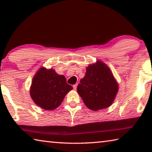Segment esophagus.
Listing matches in <instances>:
<instances>
[{
    "instance_id": "esophagus-1",
    "label": "esophagus",
    "mask_w": 152,
    "mask_h": 152,
    "mask_svg": "<svg viewBox=\"0 0 152 152\" xmlns=\"http://www.w3.org/2000/svg\"><path fill=\"white\" fill-rule=\"evenodd\" d=\"M73 89L74 90H76L77 89V84H75V85H73Z\"/></svg>"
}]
</instances>
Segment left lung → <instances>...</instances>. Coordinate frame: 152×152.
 Returning <instances> with one entry per match:
<instances>
[{"instance_id":"1","label":"left lung","mask_w":152,"mask_h":152,"mask_svg":"<svg viewBox=\"0 0 152 152\" xmlns=\"http://www.w3.org/2000/svg\"><path fill=\"white\" fill-rule=\"evenodd\" d=\"M118 88V83L109 66L97 60L87 66L86 75L80 80L77 90L88 109L98 111L111 105Z\"/></svg>"}]
</instances>
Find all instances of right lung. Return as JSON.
I'll list each match as a JSON object with an SVG mask.
<instances>
[{
	"instance_id": "1",
	"label": "right lung",
	"mask_w": 152,
	"mask_h": 152,
	"mask_svg": "<svg viewBox=\"0 0 152 152\" xmlns=\"http://www.w3.org/2000/svg\"><path fill=\"white\" fill-rule=\"evenodd\" d=\"M72 89L64 75H58L53 69L41 67L32 79L30 94L37 105L45 110H53Z\"/></svg>"
}]
</instances>
